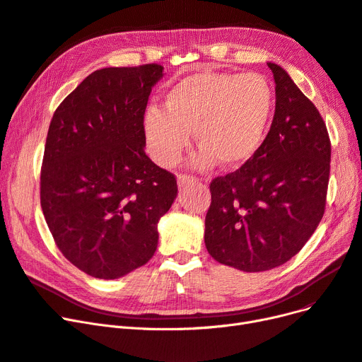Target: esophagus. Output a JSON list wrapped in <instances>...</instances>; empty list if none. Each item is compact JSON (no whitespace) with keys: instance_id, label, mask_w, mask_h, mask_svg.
Here are the masks:
<instances>
[{"instance_id":"esophagus-1","label":"esophagus","mask_w":362,"mask_h":362,"mask_svg":"<svg viewBox=\"0 0 362 362\" xmlns=\"http://www.w3.org/2000/svg\"><path fill=\"white\" fill-rule=\"evenodd\" d=\"M199 180L194 176H188V174H179L177 176V183L179 186H186V185H194V183H198Z\"/></svg>"}]
</instances>
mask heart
Returning a JSON list of instances; mask_svg holds the SVG:
<instances>
[{
    "mask_svg": "<svg viewBox=\"0 0 362 362\" xmlns=\"http://www.w3.org/2000/svg\"><path fill=\"white\" fill-rule=\"evenodd\" d=\"M276 97L259 74L204 71L185 77L165 97L164 112L151 109L143 120L146 144L159 165L171 167L189 144L202 149L192 164L240 168L255 156L274 115Z\"/></svg>",
    "mask_w": 362,
    "mask_h": 362,
    "instance_id": "1",
    "label": "heart"
}]
</instances>
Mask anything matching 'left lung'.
Returning a JSON list of instances; mask_svg holds the SVG:
<instances>
[{
  "mask_svg": "<svg viewBox=\"0 0 362 362\" xmlns=\"http://www.w3.org/2000/svg\"><path fill=\"white\" fill-rule=\"evenodd\" d=\"M276 109L258 152L210 183L204 242L237 270L276 269L303 249L324 216L331 143L322 116L282 66L267 62Z\"/></svg>",
  "mask_w": 362,
  "mask_h": 362,
  "instance_id": "8db88e82",
  "label": "left lung"
}]
</instances>
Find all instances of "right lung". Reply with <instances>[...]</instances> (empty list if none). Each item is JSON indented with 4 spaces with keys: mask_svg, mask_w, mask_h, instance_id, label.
I'll return each mask as SVG.
<instances>
[{
    "mask_svg": "<svg viewBox=\"0 0 362 362\" xmlns=\"http://www.w3.org/2000/svg\"><path fill=\"white\" fill-rule=\"evenodd\" d=\"M163 71H93L50 120L40 203L62 255L92 277L119 279L149 261L158 221L177 197L174 174L144 152V110Z\"/></svg>",
    "mask_w": 362,
    "mask_h": 362,
    "instance_id": "1",
    "label": "right lung"
}]
</instances>
